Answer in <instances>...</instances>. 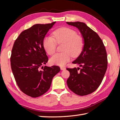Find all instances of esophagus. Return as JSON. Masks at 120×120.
Here are the masks:
<instances>
[{
  "instance_id": "34e87169",
  "label": "esophagus",
  "mask_w": 120,
  "mask_h": 120,
  "mask_svg": "<svg viewBox=\"0 0 120 120\" xmlns=\"http://www.w3.org/2000/svg\"><path fill=\"white\" fill-rule=\"evenodd\" d=\"M60 69L61 70H65L66 69V68L65 67H60Z\"/></svg>"
}]
</instances>
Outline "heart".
Returning a JSON list of instances; mask_svg holds the SVG:
<instances>
[{
	"mask_svg": "<svg viewBox=\"0 0 120 120\" xmlns=\"http://www.w3.org/2000/svg\"><path fill=\"white\" fill-rule=\"evenodd\" d=\"M52 37H45L43 40V46L48 55H52L56 52L57 42L64 43L62 52L57 53L50 58L52 64L62 66L70 60L71 57H77L83 49L84 41L74 30L62 27L55 30Z\"/></svg>",
	"mask_w": 120,
	"mask_h": 120,
	"instance_id": "1",
	"label": "heart"
}]
</instances>
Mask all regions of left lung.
<instances>
[{
	"label": "left lung",
	"instance_id": "obj_1",
	"mask_svg": "<svg viewBox=\"0 0 120 120\" xmlns=\"http://www.w3.org/2000/svg\"><path fill=\"white\" fill-rule=\"evenodd\" d=\"M77 28L84 41L82 51L72 62L79 68H69L68 88L77 95H86L95 91L102 81L107 68V56L102 40L96 33L82 22H67Z\"/></svg>",
	"mask_w": 120,
	"mask_h": 120
}]
</instances>
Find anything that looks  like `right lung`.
I'll return each mask as SVG.
<instances>
[{
    "label": "right lung",
    "instance_id": "right-lung-1",
    "mask_svg": "<svg viewBox=\"0 0 120 120\" xmlns=\"http://www.w3.org/2000/svg\"><path fill=\"white\" fill-rule=\"evenodd\" d=\"M55 23L35 24L25 30L15 40L12 48L10 61L15 81L20 90L32 98L46 92L53 77L60 71L57 65L42 67L48 60L43 40Z\"/></svg>",
    "mask_w": 120,
    "mask_h": 120
}]
</instances>
